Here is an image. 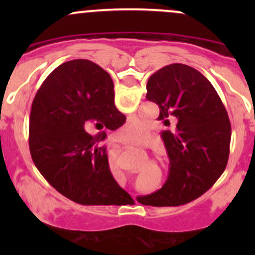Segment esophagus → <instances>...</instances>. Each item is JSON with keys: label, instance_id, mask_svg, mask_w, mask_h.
<instances>
[{"label": "esophagus", "instance_id": "1", "mask_svg": "<svg viewBox=\"0 0 255 255\" xmlns=\"http://www.w3.org/2000/svg\"><path fill=\"white\" fill-rule=\"evenodd\" d=\"M109 144L111 148H118V146L122 145V144H125V143H123L122 138H121L120 135H115V137H112L111 139H110Z\"/></svg>", "mask_w": 255, "mask_h": 255}]
</instances>
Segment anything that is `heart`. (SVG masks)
<instances>
[{
	"instance_id": "heart-1",
	"label": "heart",
	"mask_w": 255,
	"mask_h": 255,
	"mask_svg": "<svg viewBox=\"0 0 255 255\" xmlns=\"http://www.w3.org/2000/svg\"><path fill=\"white\" fill-rule=\"evenodd\" d=\"M146 125L143 121L130 120L123 128V137L127 140H139L146 134Z\"/></svg>"
}]
</instances>
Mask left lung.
Wrapping results in <instances>:
<instances>
[{
    "label": "left lung",
    "instance_id": "left-lung-1",
    "mask_svg": "<svg viewBox=\"0 0 255 255\" xmlns=\"http://www.w3.org/2000/svg\"><path fill=\"white\" fill-rule=\"evenodd\" d=\"M146 99L159 106V121L173 130L161 132L170 168L160 190L137 197L148 206L184 205L206 192L226 169L230 155L231 122L208 80L185 64H170L154 73Z\"/></svg>",
    "mask_w": 255,
    "mask_h": 255
}]
</instances>
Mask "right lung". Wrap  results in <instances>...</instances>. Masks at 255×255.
I'll use <instances>...</instances> for the list:
<instances>
[{
	"mask_svg": "<svg viewBox=\"0 0 255 255\" xmlns=\"http://www.w3.org/2000/svg\"><path fill=\"white\" fill-rule=\"evenodd\" d=\"M107 71L84 59L66 61L45 79L33 100L29 150L49 184L80 205H126L132 197L113 179L105 130L126 116L115 106ZM98 130L95 136L89 133Z\"/></svg>",
	"mask_w": 255,
	"mask_h": 255,
	"instance_id": "add662e5",
	"label": "right lung"
}]
</instances>
